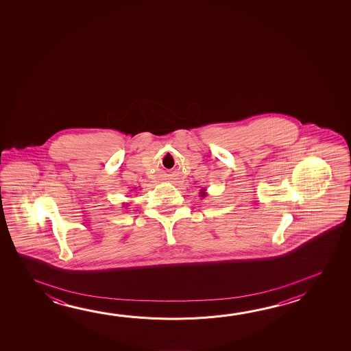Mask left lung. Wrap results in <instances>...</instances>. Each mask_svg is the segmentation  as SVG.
Instances as JSON below:
<instances>
[{
	"label": "left lung",
	"mask_w": 351,
	"mask_h": 351,
	"mask_svg": "<svg viewBox=\"0 0 351 351\" xmlns=\"http://www.w3.org/2000/svg\"><path fill=\"white\" fill-rule=\"evenodd\" d=\"M206 189H202L201 191H199V195H201V197H206V195H207V192H206Z\"/></svg>",
	"instance_id": "left-lung-1"
}]
</instances>
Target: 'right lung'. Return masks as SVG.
Listing matches in <instances>:
<instances>
[{
    "label": "right lung",
    "instance_id": "obj_1",
    "mask_svg": "<svg viewBox=\"0 0 351 351\" xmlns=\"http://www.w3.org/2000/svg\"><path fill=\"white\" fill-rule=\"evenodd\" d=\"M122 206H123V207H127V206H128V203H123Z\"/></svg>",
    "mask_w": 351,
    "mask_h": 351
}]
</instances>
